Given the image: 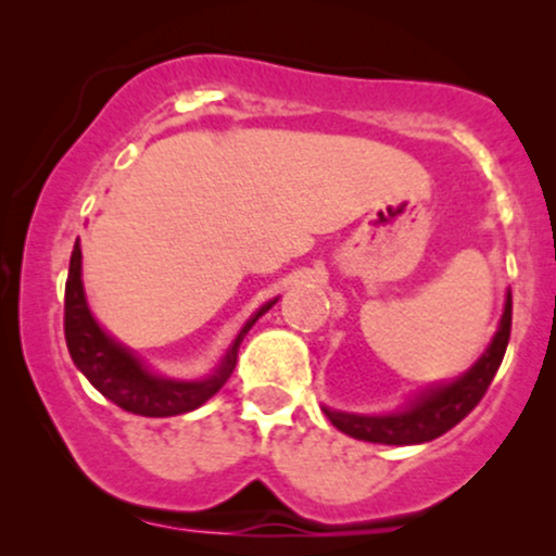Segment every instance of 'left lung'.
<instances>
[{
	"mask_svg": "<svg viewBox=\"0 0 556 556\" xmlns=\"http://www.w3.org/2000/svg\"><path fill=\"white\" fill-rule=\"evenodd\" d=\"M509 329H513V292L507 290L500 327H496L494 337H491L486 353L463 376L446 381V384L424 389V392L407 400L394 413L366 416V413L331 410L327 405H324V413H327L331 426H337L348 437L361 439V442L394 446L431 442V439L450 431L452 426L460 424L478 402H481L483 394H486L491 379H494L502 366L504 350H507L509 342Z\"/></svg>",
	"mask_w": 556,
	"mask_h": 556,
	"instance_id": "obj_1",
	"label": "left lung"
}]
</instances>
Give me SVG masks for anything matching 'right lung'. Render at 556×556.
<instances>
[{"label": "right lung", "instance_id": "right-lung-1", "mask_svg": "<svg viewBox=\"0 0 556 556\" xmlns=\"http://www.w3.org/2000/svg\"><path fill=\"white\" fill-rule=\"evenodd\" d=\"M277 300L279 298H274L261 305L256 314L242 324L212 374L203 376V379H169V376L151 371L130 348L106 334L101 324L96 321L91 308H88L86 290H83L80 242H75L65 285V340L70 358L106 400H112L123 410L146 418L180 416V413L201 407L227 384V379L235 371V363H238L240 342Z\"/></svg>", "mask_w": 556, "mask_h": 556}]
</instances>
